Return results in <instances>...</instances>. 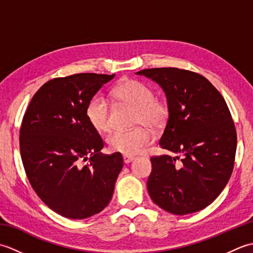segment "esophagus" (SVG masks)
I'll return each instance as SVG.
<instances>
[{"label": "esophagus", "mask_w": 253, "mask_h": 253, "mask_svg": "<svg viewBox=\"0 0 253 253\" xmlns=\"http://www.w3.org/2000/svg\"><path fill=\"white\" fill-rule=\"evenodd\" d=\"M123 160H124V163H125V164H128V163L132 162V161L135 160V158H133V157H130V155H124V157H123Z\"/></svg>", "instance_id": "34e87169"}]
</instances>
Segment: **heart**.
Returning <instances> with one entry per match:
<instances>
[{"label":"heart","instance_id":"obj_1","mask_svg":"<svg viewBox=\"0 0 253 253\" xmlns=\"http://www.w3.org/2000/svg\"><path fill=\"white\" fill-rule=\"evenodd\" d=\"M115 98L120 103L135 109L133 124L146 126L154 131L163 128L169 115L165 101L155 98L151 87L138 80H126L117 85ZM85 114L93 129L105 133L111 129V106L103 96H95L89 102ZM152 142V135L147 128L137 127L131 130H117L107 138L113 152L125 155L141 153Z\"/></svg>","mask_w":253,"mask_h":253}]
</instances>
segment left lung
<instances>
[{
	"label": "left lung",
	"instance_id": "obj_1",
	"mask_svg": "<svg viewBox=\"0 0 253 253\" xmlns=\"http://www.w3.org/2000/svg\"><path fill=\"white\" fill-rule=\"evenodd\" d=\"M136 74L164 90L169 115L160 147L175 154L151 158L149 195L176 215L200 211L218 197L234 169L237 135L226 102L200 74L175 67Z\"/></svg>",
	"mask_w": 253,
	"mask_h": 253
}]
</instances>
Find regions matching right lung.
<instances>
[{
	"instance_id": "add662e5",
	"label": "right lung",
	"mask_w": 253,
	"mask_h": 253,
	"mask_svg": "<svg viewBox=\"0 0 253 253\" xmlns=\"http://www.w3.org/2000/svg\"><path fill=\"white\" fill-rule=\"evenodd\" d=\"M114 76L85 73L52 79L32 96L24 115L19 147L26 175L41 200L64 217L92 216L114 192L123 157L100 152L104 142L85 114Z\"/></svg>"
}]
</instances>
